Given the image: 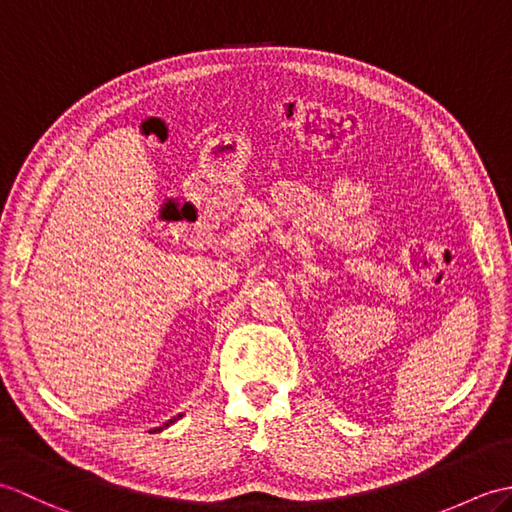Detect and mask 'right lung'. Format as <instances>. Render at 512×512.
<instances>
[{
  "mask_svg": "<svg viewBox=\"0 0 512 512\" xmlns=\"http://www.w3.org/2000/svg\"><path fill=\"white\" fill-rule=\"evenodd\" d=\"M182 418V413H178V416L176 418H171L169 422H165V424H162V427H158V429H154V431H162V429H167L169 427V424H173V422H176V420H180Z\"/></svg>",
  "mask_w": 512,
  "mask_h": 512,
  "instance_id": "obj_1",
  "label": "right lung"
}]
</instances>
